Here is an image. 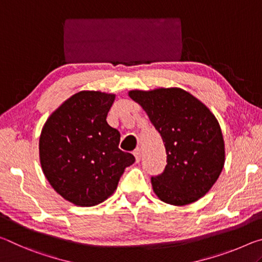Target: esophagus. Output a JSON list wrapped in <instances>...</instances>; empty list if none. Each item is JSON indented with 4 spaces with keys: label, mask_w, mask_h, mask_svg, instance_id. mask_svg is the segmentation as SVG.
<instances>
[{
    "label": "esophagus",
    "mask_w": 262,
    "mask_h": 262,
    "mask_svg": "<svg viewBox=\"0 0 262 262\" xmlns=\"http://www.w3.org/2000/svg\"><path fill=\"white\" fill-rule=\"evenodd\" d=\"M134 156H135V158H136V161L139 162L140 159H141V151H140V148H136V149H135V151H134Z\"/></svg>",
    "instance_id": "esophagus-1"
}]
</instances>
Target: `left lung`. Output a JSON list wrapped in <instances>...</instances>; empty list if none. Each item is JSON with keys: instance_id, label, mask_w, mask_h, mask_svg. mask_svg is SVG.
Instances as JSON below:
<instances>
[{"instance_id": "obj_1", "label": "left lung", "mask_w": 262, "mask_h": 262, "mask_svg": "<svg viewBox=\"0 0 262 262\" xmlns=\"http://www.w3.org/2000/svg\"><path fill=\"white\" fill-rule=\"evenodd\" d=\"M165 143L164 173L151 179L162 202L187 205L211 189L225 162L224 138L211 111L181 88L130 91Z\"/></svg>"}]
</instances>
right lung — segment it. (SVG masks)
<instances>
[{
	"instance_id": "obj_1",
	"label": "right lung",
	"mask_w": 262,
	"mask_h": 262,
	"mask_svg": "<svg viewBox=\"0 0 262 262\" xmlns=\"http://www.w3.org/2000/svg\"><path fill=\"white\" fill-rule=\"evenodd\" d=\"M115 97L95 91L76 93L42 126V173L60 196L79 207H94L113 195L124 169L136 160L118 148L121 134L106 123Z\"/></svg>"
}]
</instances>
